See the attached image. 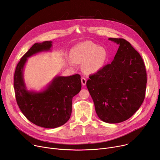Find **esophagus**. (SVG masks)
<instances>
[{
  "label": "esophagus",
  "instance_id": "34e87169",
  "mask_svg": "<svg viewBox=\"0 0 160 160\" xmlns=\"http://www.w3.org/2000/svg\"><path fill=\"white\" fill-rule=\"evenodd\" d=\"M81 82H82V85H83V86H84V85L86 84L87 80H86V79H85V78H81Z\"/></svg>",
  "mask_w": 160,
  "mask_h": 160
}]
</instances>
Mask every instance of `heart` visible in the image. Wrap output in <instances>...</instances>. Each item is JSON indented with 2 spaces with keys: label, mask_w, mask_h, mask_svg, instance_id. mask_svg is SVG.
<instances>
[{
  "label": "heart",
  "mask_w": 160,
  "mask_h": 160,
  "mask_svg": "<svg viewBox=\"0 0 160 160\" xmlns=\"http://www.w3.org/2000/svg\"><path fill=\"white\" fill-rule=\"evenodd\" d=\"M107 52L92 41H85L77 45L71 53L72 62L83 64L82 68L87 74H92L103 67L107 59Z\"/></svg>",
  "instance_id": "obj_1"
}]
</instances>
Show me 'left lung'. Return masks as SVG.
Listing matches in <instances>:
<instances>
[{"instance_id":"1","label":"left lung","mask_w":160,"mask_h":160,"mask_svg":"<svg viewBox=\"0 0 160 160\" xmlns=\"http://www.w3.org/2000/svg\"><path fill=\"white\" fill-rule=\"evenodd\" d=\"M119 45L114 59L86 83L96 112L103 122H123L138 110L146 95L147 73L139 53L122 38H109Z\"/></svg>"}]
</instances>
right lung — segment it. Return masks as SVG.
<instances>
[{"label":"right lung","mask_w":160,"mask_h":160,"mask_svg":"<svg viewBox=\"0 0 160 160\" xmlns=\"http://www.w3.org/2000/svg\"><path fill=\"white\" fill-rule=\"evenodd\" d=\"M52 41L36 42L21 58L14 75V89L17 104L26 118L33 124L46 128L64 124L70 118L72 99L81 90L80 75L56 76L46 88L39 91H28L23 78L27 58L38 53L48 52Z\"/></svg>","instance_id":"right-lung-1"}]
</instances>
